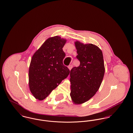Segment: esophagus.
<instances>
[{"label":"esophagus","mask_w":133,"mask_h":133,"mask_svg":"<svg viewBox=\"0 0 133 133\" xmlns=\"http://www.w3.org/2000/svg\"><path fill=\"white\" fill-rule=\"evenodd\" d=\"M72 65H69V66H68V69H69V70H71V69H72Z\"/></svg>","instance_id":"obj_1"}]
</instances>
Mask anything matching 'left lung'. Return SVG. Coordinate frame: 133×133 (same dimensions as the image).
Wrapping results in <instances>:
<instances>
[{
  "label": "left lung",
  "instance_id": "1",
  "mask_svg": "<svg viewBox=\"0 0 133 133\" xmlns=\"http://www.w3.org/2000/svg\"><path fill=\"white\" fill-rule=\"evenodd\" d=\"M74 43L80 65L70 71V95L73 104L77 105L89 100L98 91L104 77L105 66L102 51L98 46L79 41Z\"/></svg>",
  "mask_w": 133,
  "mask_h": 133
}]
</instances>
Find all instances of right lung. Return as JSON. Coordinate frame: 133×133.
I'll return each instance as SVG.
<instances>
[{
	"label": "right lung",
	"mask_w": 133,
	"mask_h": 133,
	"mask_svg": "<svg viewBox=\"0 0 133 133\" xmlns=\"http://www.w3.org/2000/svg\"><path fill=\"white\" fill-rule=\"evenodd\" d=\"M67 40L59 36L47 39L33 55L29 68V87L36 99L43 100L69 75L63 64Z\"/></svg>",
	"instance_id": "1"
}]
</instances>
